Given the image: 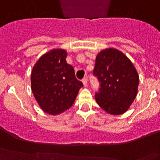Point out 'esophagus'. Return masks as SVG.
<instances>
[{
    "instance_id": "34e87169",
    "label": "esophagus",
    "mask_w": 160,
    "mask_h": 160,
    "mask_svg": "<svg viewBox=\"0 0 160 160\" xmlns=\"http://www.w3.org/2000/svg\"><path fill=\"white\" fill-rule=\"evenodd\" d=\"M82 82L84 84V86H87V84H88V76H84V79L82 80Z\"/></svg>"
}]
</instances>
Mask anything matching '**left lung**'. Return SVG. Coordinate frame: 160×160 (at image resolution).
Masks as SVG:
<instances>
[{
    "label": "left lung",
    "mask_w": 160,
    "mask_h": 160,
    "mask_svg": "<svg viewBox=\"0 0 160 160\" xmlns=\"http://www.w3.org/2000/svg\"><path fill=\"white\" fill-rule=\"evenodd\" d=\"M93 76L100 83L95 93L98 104L108 113H124L134 101L139 84L131 61L120 51L105 49L97 55Z\"/></svg>",
    "instance_id": "8db88e82"
}]
</instances>
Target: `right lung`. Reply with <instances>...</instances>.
<instances>
[{
	"label": "right lung",
	"instance_id": "right-lung-1",
	"mask_svg": "<svg viewBox=\"0 0 160 160\" xmlns=\"http://www.w3.org/2000/svg\"><path fill=\"white\" fill-rule=\"evenodd\" d=\"M67 53L53 49L36 62L31 73V88L35 99L47 113L58 115L72 106L83 83L76 78Z\"/></svg>",
	"mask_w": 160,
	"mask_h": 160
}]
</instances>
